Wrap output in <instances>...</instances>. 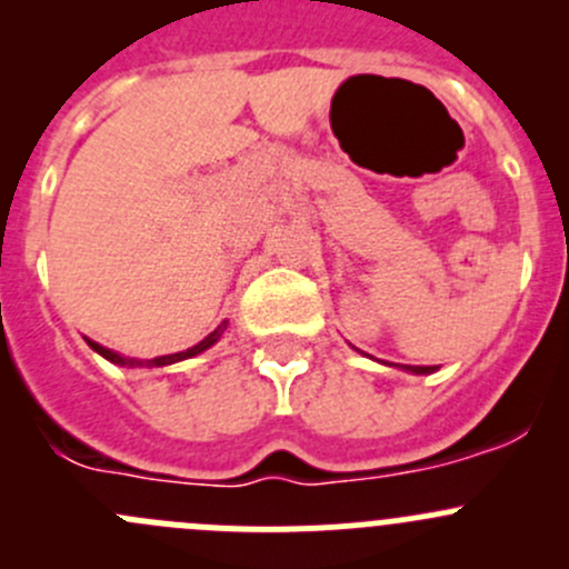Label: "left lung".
Returning a JSON list of instances; mask_svg holds the SVG:
<instances>
[{"label": "left lung", "instance_id": "left-lung-1", "mask_svg": "<svg viewBox=\"0 0 569 569\" xmlns=\"http://www.w3.org/2000/svg\"><path fill=\"white\" fill-rule=\"evenodd\" d=\"M405 369H410L412 375H423V371H429V369H423V366H405Z\"/></svg>", "mask_w": 569, "mask_h": 569}]
</instances>
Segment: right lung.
Wrapping results in <instances>:
<instances>
[{
  "label": "right lung",
  "instance_id": "obj_1",
  "mask_svg": "<svg viewBox=\"0 0 569 569\" xmlns=\"http://www.w3.org/2000/svg\"><path fill=\"white\" fill-rule=\"evenodd\" d=\"M220 336H222V327H217V330L211 332V336H206L203 341L198 343V347L187 349V352H176V355H164V358H153V360H146V366H148V369H162V366L178 363V360L194 358V355H200V352H206V349H211V347H214V343L220 341ZM93 349H96V352L101 355V358H107L109 363H114V366H131V369H134V366H142V360H137V358H120L118 352H112V349H107V347H99V343H93Z\"/></svg>",
  "mask_w": 569,
  "mask_h": 569
}]
</instances>
